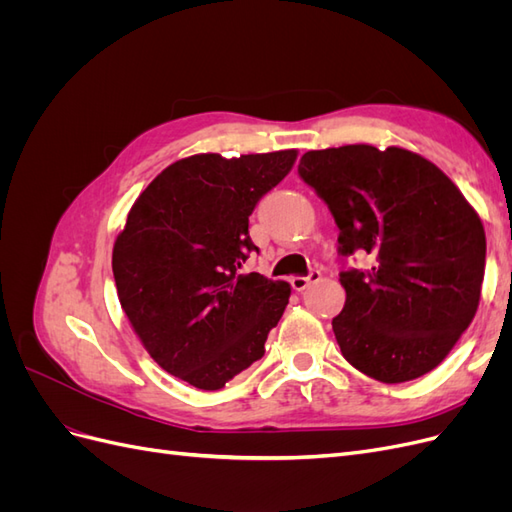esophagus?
<instances>
[{
	"instance_id": "esophagus-1",
	"label": "esophagus",
	"mask_w": 512,
	"mask_h": 512,
	"mask_svg": "<svg viewBox=\"0 0 512 512\" xmlns=\"http://www.w3.org/2000/svg\"><path fill=\"white\" fill-rule=\"evenodd\" d=\"M320 280V271H312V273H309V275H305V277H292V280H290V284H292V288L294 290H297V292H301V290H305L309 284H312V282H318Z\"/></svg>"
}]
</instances>
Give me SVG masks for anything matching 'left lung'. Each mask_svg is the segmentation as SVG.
Segmentation results:
<instances>
[{"instance_id": "1", "label": "left lung", "mask_w": 512, "mask_h": 512, "mask_svg": "<svg viewBox=\"0 0 512 512\" xmlns=\"http://www.w3.org/2000/svg\"><path fill=\"white\" fill-rule=\"evenodd\" d=\"M301 179L329 205L339 254L367 252L333 333L365 376L408 382L436 369L470 327L485 277V228L442 170L401 147L307 151Z\"/></svg>"}]
</instances>
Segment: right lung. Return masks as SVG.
Returning a JSON list of instances; mask_svg holds the SVG:
<instances>
[{
  "instance_id": "1",
  "label": "right lung",
  "mask_w": 512,
  "mask_h": 512,
  "mask_svg": "<svg viewBox=\"0 0 512 512\" xmlns=\"http://www.w3.org/2000/svg\"><path fill=\"white\" fill-rule=\"evenodd\" d=\"M297 149L164 168L136 198L113 247L117 297L145 350L170 376L218 391L265 354L290 286L241 273L258 247L250 215Z\"/></svg>"
}]
</instances>
